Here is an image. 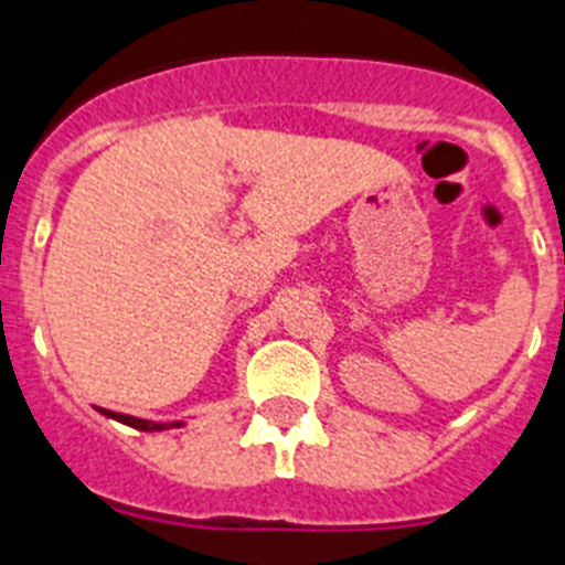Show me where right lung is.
I'll use <instances>...</instances> for the list:
<instances>
[{"mask_svg":"<svg viewBox=\"0 0 565 565\" xmlns=\"http://www.w3.org/2000/svg\"><path fill=\"white\" fill-rule=\"evenodd\" d=\"M99 412L102 415H107V418L134 426V429H141V431H161V429H175V426H184L181 420H173V424H156V420H141V418H134V415H121V412H110V409H99Z\"/></svg>","mask_w":565,"mask_h":565,"instance_id":"right-lung-1","label":"right lung"}]
</instances>
